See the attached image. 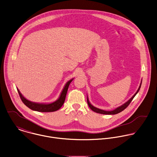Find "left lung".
<instances>
[{
    "label": "left lung",
    "instance_id": "1",
    "mask_svg": "<svg viewBox=\"0 0 157 157\" xmlns=\"http://www.w3.org/2000/svg\"><path fill=\"white\" fill-rule=\"evenodd\" d=\"M141 84H140V87H139V89H138V90H137V92H136V93L132 97V98L130 99V100H129L127 103H125L124 105H122L121 106H120V107H119V108H116V109H114V110H113V111H103V110H101V109H98V108H95V107H94V106H93L90 103V102H89V100H88V98H87V104H88V105H89V108L93 111H94V112H95V113H99V114H118V113H121V112H122V111H124L126 108H127L128 106V105H130V103L132 102V101L133 100V98L135 97V95L137 94V93L138 92V91L140 90V88H141Z\"/></svg>",
    "mask_w": 157,
    "mask_h": 157
}]
</instances>
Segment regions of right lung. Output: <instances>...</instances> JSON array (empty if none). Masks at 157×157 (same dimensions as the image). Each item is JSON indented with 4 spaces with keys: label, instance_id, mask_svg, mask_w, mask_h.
<instances>
[{
    "label": "right lung",
    "instance_id": "right-lung-1",
    "mask_svg": "<svg viewBox=\"0 0 157 157\" xmlns=\"http://www.w3.org/2000/svg\"><path fill=\"white\" fill-rule=\"evenodd\" d=\"M72 80L73 79H71L67 82V83L66 84L65 86L64 87V88L61 93V95H60L59 98L56 101L50 103V104H38V103H32V102L26 100L21 95L20 92L19 91V90L18 89H17V90L19 97H20L22 101L23 102V103L26 106H27L29 108H30V109L36 111H38V112H43V113L54 112V111H56L58 109H59L62 107V106L63 105L69 85H70V82L72 81Z\"/></svg>",
    "mask_w": 157,
    "mask_h": 157
}]
</instances>
